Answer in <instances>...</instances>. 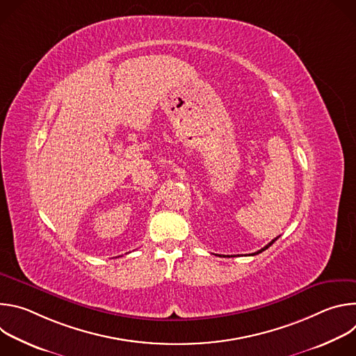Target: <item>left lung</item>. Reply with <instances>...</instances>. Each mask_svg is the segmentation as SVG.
Masks as SVG:
<instances>
[{"instance_id":"obj_1","label":"left lung","mask_w":356,"mask_h":356,"mask_svg":"<svg viewBox=\"0 0 356 356\" xmlns=\"http://www.w3.org/2000/svg\"><path fill=\"white\" fill-rule=\"evenodd\" d=\"M276 239H279V236H277V238H275V239H273V241H272V242H269V243H268V245H266V246H265V248H262V249H261V250H258V252H255V253H250V255H252V257H253V255H258V253H261V252H264V250H266V249H268V248H269V246H270V245H272V243H273V242H275V241H276Z\"/></svg>"}]
</instances>
